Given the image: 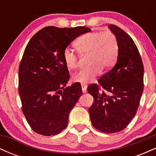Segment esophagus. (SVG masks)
Here are the masks:
<instances>
[{
  "label": "esophagus",
  "mask_w": 156,
  "mask_h": 156,
  "mask_svg": "<svg viewBox=\"0 0 156 156\" xmlns=\"http://www.w3.org/2000/svg\"><path fill=\"white\" fill-rule=\"evenodd\" d=\"M81 88H82V92L83 93L87 92V86L84 85V84H81Z\"/></svg>",
  "instance_id": "esophagus-1"
}]
</instances>
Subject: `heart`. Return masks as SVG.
Returning <instances> with one entry per match:
<instances>
[{
	"mask_svg": "<svg viewBox=\"0 0 156 156\" xmlns=\"http://www.w3.org/2000/svg\"><path fill=\"white\" fill-rule=\"evenodd\" d=\"M75 47L81 55H89L87 69H80L73 76V81L86 84L94 80L101 69L107 70L117 60L119 53V43L117 37L110 31H92L80 37L75 42ZM64 62L69 69L78 67V57L71 50L65 49Z\"/></svg>",
	"mask_w": 156,
	"mask_h": 156,
	"instance_id": "obj_1",
	"label": "heart"
}]
</instances>
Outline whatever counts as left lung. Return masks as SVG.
<instances>
[{
    "mask_svg": "<svg viewBox=\"0 0 156 156\" xmlns=\"http://www.w3.org/2000/svg\"><path fill=\"white\" fill-rule=\"evenodd\" d=\"M108 28L119 43L117 62L98 79L99 83L91 84L87 91L94 98L89 108L93 127L112 133L125 129L136 115L144 89V66L131 37L117 26ZM101 88L109 95L101 92Z\"/></svg>",
    "mask_w": 156,
    "mask_h": 156,
    "instance_id": "left-lung-1",
    "label": "left lung"
}]
</instances>
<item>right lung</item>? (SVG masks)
<instances>
[{
    "mask_svg": "<svg viewBox=\"0 0 156 156\" xmlns=\"http://www.w3.org/2000/svg\"><path fill=\"white\" fill-rule=\"evenodd\" d=\"M90 31L84 26H48L27 44L19 67V94L22 112L37 133L54 136L67 126L82 89L79 83L64 88L69 73L63 53L78 36Z\"/></svg>",
    "mask_w": 156,
    "mask_h": 156,
    "instance_id": "obj_1",
    "label": "right lung"
}]
</instances>
